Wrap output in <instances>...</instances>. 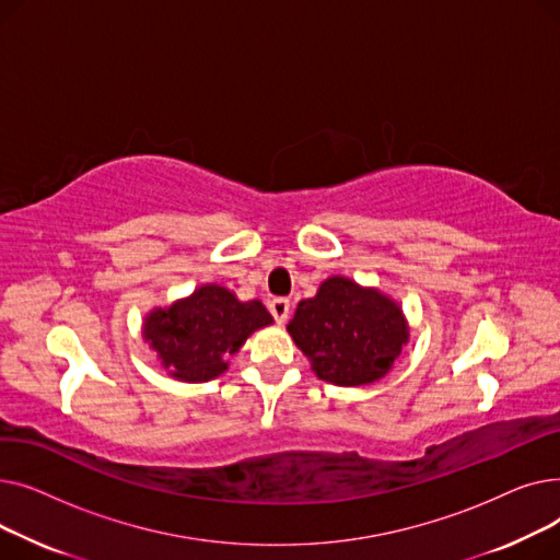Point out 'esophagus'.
I'll return each instance as SVG.
<instances>
[{
  "label": "esophagus",
  "instance_id": "esophagus-1",
  "mask_svg": "<svg viewBox=\"0 0 560 560\" xmlns=\"http://www.w3.org/2000/svg\"><path fill=\"white\" fill-rule=\"evenodd\" d=\"M268 308H270V313L275 315V319L279 322V325H283V322H285V319H288V315H290V302H288V300H283V298L272 300V302L268 304Z\"/></svg>",
  "mask_w": 560,
  "mask_h": 560
}]
</instances>
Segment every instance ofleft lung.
Returning <instances> with one entry per match:
<instances>
[{"instance_id": "obj_1", "label": "left lung", "mask_w": 560, "mask_h": 560, "mask_svg": "<svg viewBox=\"0 0 560 560\" xmlns=\"http://www.w3.org/2000/svg\"><path fill=\"white\" fill-rule=\"evenodd\" d=\"M288 334L317 378L359 388L384 378L410 338L408 319L386 292L334 275L302 300Z\"/></svg>"}]
</instances>
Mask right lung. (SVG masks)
I'll return each instance as SVG.
<instances>
[{
    "label": "right lung",
    "mask_w": 560,
    "mask_h": 560,
    "mask_svg": "<svg viewBox=\"0 0 560 560\" xmlns=\"http://www.w3.org/2000/svg\"><path fill=\"white\" fill-rule=\"evenodd\" d=\"M272 322L260 300L241 302L222 283H201L188 298L147 313L140 334L172 378L206 384L224 374L229 357Z\"/></svg>",
    "instance_id": "add662e5"
}]
</instances>
